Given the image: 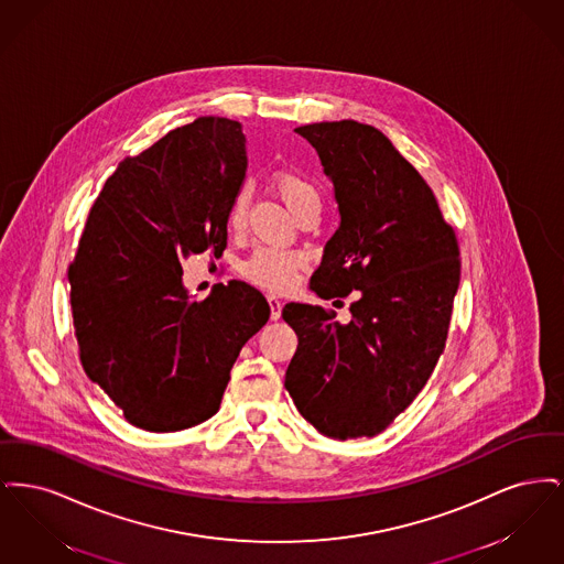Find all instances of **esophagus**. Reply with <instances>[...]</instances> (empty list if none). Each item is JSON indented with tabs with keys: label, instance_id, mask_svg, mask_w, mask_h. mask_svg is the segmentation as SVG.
Returning <instances> with one entry per match:
<instances>
[{
	"label": "esophagus",
	"instance_id": "34e87169",
	"mask_svg": "<svg viewBox=\"0 0 564 564\" xmlns=\"http://www.w3.org/2000/svg\"><path fill=\"white\" fill-rule=\"evenodd\" d=\"M270 304V319L272 322H279L281 319V308H283V302L276 297V295H269Z\"/></svg>",
	"mask_w": 564,
	"mask_h": 564
}]
</instances>
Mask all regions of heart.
I'll list each match as a JSON object with an SVG mask.
<instances>
[{
    "instance_id": "obj_1",
    "label": "heart",
    "mask_w": 564,
    "mask_h": 564,
    "mask_svg": "<svg viewBox=\"0 0 564 564\" xmlns=\"http://www.w3.org/2000/svg\"><path fill=\"white\" fill-rule=\"evenodd\" d=\"M274 189L279 192L281 200L288 205V209L297 217V215L322 207L319 192L317 188L302 175H295L290 171H281L272 180ZM247 192L241 189L230 207L228 215V226L230 230H241L247 215ZM304 264V258L295 251H283V249H272V247H260L251 253V258L242 264L245 276L256 281L262 288H269L274 292H281L292 285L295 270Z\"/></svg>"
}]
</instances>
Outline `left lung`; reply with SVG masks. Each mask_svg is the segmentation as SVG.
Instances as JSON below:
<instances>
[{"instance_id":"8db88e82","label":"left lung","mask_w":564,"mask_h":564,"mask_svg":"<svg viewBox=\"0 0 564 564\" xmlns=\"http://www.w3.org/2000/svg\"><path fill=\"white\" fill-rule=\"evenodd\" d=\"M295 133L317 150L340 214L308 288L323 300L355 292V302L345 323L323 306L285 304L297 336L285 389L323 435L372 437L414 402L446 345L460 279L455 230L375 127L340 120Z\"/></svg>"}]
</instances>
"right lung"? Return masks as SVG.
I'll use <instances>...</instances> for the list:
<instances>
[{
  "mask_svg": "<svg viewBox=\"0 0 564 564\" xmlns=\"http://www.w3.org/2000/svg\"><path fill=\"white\" fill-rule=\"evenodd\" d=\"M241 122L205 116L124 159L95 200L69 267L84 372L139 430L212 419L270 306L245 281L192 300L182 260L221 256L241 192Z\"/></svg>",
  "mask_w": 564,
  "mask_h": 564,
  "instance_id": "obj_1",
  "label": "right lung"
}]
</instances>
